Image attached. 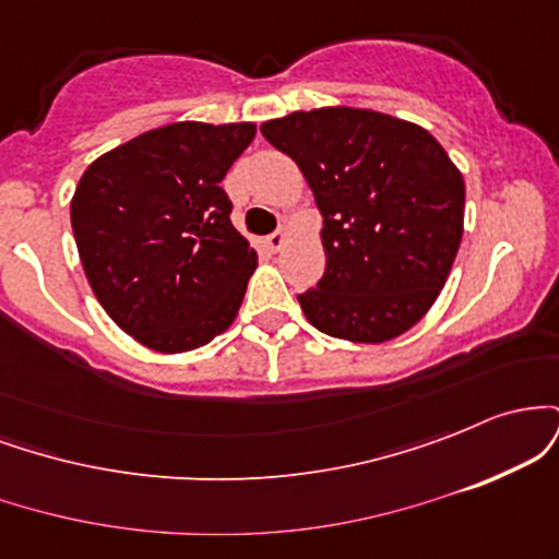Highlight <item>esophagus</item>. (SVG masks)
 <instances>
[{"instance_id":"obj_1","label":"esophagus","mask_w":559,"mask_h":559,"mask_svg":"<svg viewBox=\"0 0 559 559\" xmlns=\"http://www.w3.org/2000/svg\"><path fill=\"white\" fill-rule=\"evenodd\" d=\"M286 239H288V230H286V228H278V230H275V234L267 236L265 243H267V249H273V252H278V249H284Z\"/></svg>"}]
</instances>
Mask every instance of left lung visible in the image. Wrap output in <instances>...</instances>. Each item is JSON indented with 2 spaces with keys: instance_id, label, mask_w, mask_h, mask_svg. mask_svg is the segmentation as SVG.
<instances>
[{
  "instance_id": "left-lung-1",
  "label": "left lung",
  "mask_w": 559,
  "mask_h": 559,
  "mask_svg": "<svg viewBox=\"0 0 559 559\" xmlns=\"http://www.w3.org/2000/svg\"><path fill=\"white\" fill-rule=\"evenodd\" d=\"M299 165L323 215L325 273L299 294L333 338L381 344L431 310L463 241L465 181L426 128L357 107L260 126Z\"/></svg>"
}]
</instances>
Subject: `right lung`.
<instances>
[{
  "instance_id": "1",
  "label": "right lung",
  "mask_w": 559,
  "mask_h": 559,
  "mask_svg": "<svg viewBox=\"0 0 559 559\" xmlns=\"http://www.w3.org/2000/svg\"><path fill=\"white\" fill-rule=\"evenodd\" d=\"M254 123H170L88 165L70 202L94 297L128 336L163 355L197 349L234 323L258 252L221 189Z\"/></svg>"
}]
</instances>
